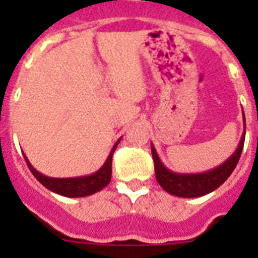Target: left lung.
Returning a JSON list of instances; mask_svg holds the SVG:
<instances>
[{"instance_id": "left-lung-1", "label": "left lung", "mask_w": 258, "mask_h": 258, "mask_svg": "<svg viewBox=\"0 0 258 258\" xmlns=\"http://www.w3.org/2000/svg\"><path fill=\"white\" fill-rule=\"evenodd\" d=\"M242 119H244V134L241 137L236 151L224 163H221L220 166H217L209 171L197 172V174H180V172L171 171L162 163L158 157L157 150L151 145V154H153L154 166H155V176H157L158 183L161 184L162 188L171 196L182 197V198H197V197L206 196L220 187L221 184L230 176L233 170L236 169L242 149H244L245 131H246L244 112H242Z\"/></svg>"}]
</instances>
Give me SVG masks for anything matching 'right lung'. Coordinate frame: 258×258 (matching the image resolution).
I'll list each match as a JSON object with an SVG mask.
<instances>
[{
	"label": "right lung",
	"instance_id": "right-lung-1",
	"mask_svg": "<svg viewBox=\"0 0 258 258\" xmlns=\"http://www.w3.org/2000/svg\"><path fill=\"white\" fill-rule=\"evenodd\" d=\"M121 139V138H120ZM120 139H117V142L113 145L111 153H109L107 161L104 162V165L101 166L100 169L96 172H93L91 175L86 176H75V178H50L40 171L34 169L33 166L30 165V162L28 161V158L24 154L26 165L29 167L30 172L33 174L34 178L42 184L45 186L48 190L60 194L64 197H71V198H80V197L92 196L95 192L100 191L109 183L111 180V174H112V155L113 151L116 149V146L119 145Z\"/></svg>",
	"mask_w": 258,
	"mask_h": 258
}]
</instances>
